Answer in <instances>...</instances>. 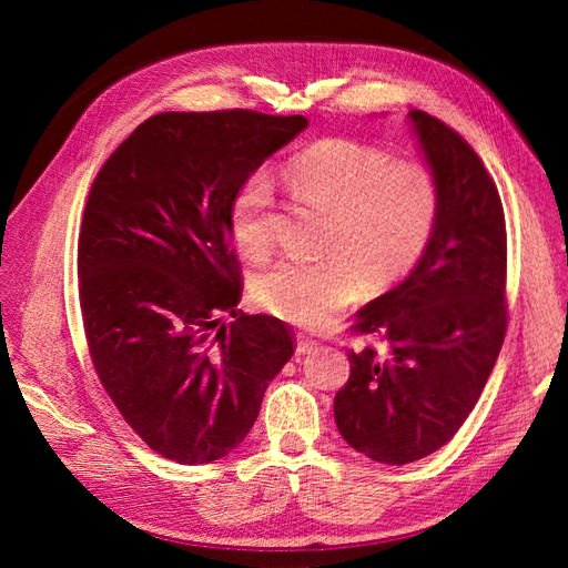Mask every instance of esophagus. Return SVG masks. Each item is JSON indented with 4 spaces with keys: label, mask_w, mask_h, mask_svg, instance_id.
Masks as SVG:
<instances>
[{
    "label": "esophagus",
    "mask_w": 568,
    "mask_h": 568,
    "mask_svg": "<svg viewBox=\"0 0 568 568\" xmlns=\"http://www.w3.org/2000/svg\"><path fill=\"white\" fill-rule=\"evenodd\" d=\"M317 342L312 339V336H305V334H297V348L295 352L297 354H312V352H317Z\"/></svg>",
    "instance_id": "obj_1"
}]
</instances>
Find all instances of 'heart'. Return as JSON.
Masks as SVG:
<instances>
[{"mask_svg": "<svg viewBox=\"0 0 568 568\" xmlns=\"http://www.w3.org/2000/svg\"><path fill=\"white\" fill-rule=\"evenodd\" d=\"M291 195L329 214L322 261L283 258L253 281L263 310L300 327H324L356 303L364 283L388 291L425 261L442 220V187L427 165L393 161L352 139H322L283 165ZM275 192L265 173L241 180L229 232L251 258L273 244Z\"/></svg>", "mask_w": 568, "mask_h": 568, "instance_id": "heart-1", "label": "heart"}]
</instances>
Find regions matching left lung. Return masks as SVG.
<instances>
[{"label": "left lung", "mask_w": 568, "mask_h": 568, "mask_svg": "<svg viewBox=\"0 0 568 568\" xmlns=\"http://www.w3.org/2000/svg\"><path fill=\"white\" fill-rule=\"evenodd\" d=\"M442 187V220L417 271L356 312L352 376L334 397L342 437L373 462L403 466L449 442L486 388L508 329V234L498 187L468 141L413 110Z\"/></svg>", "instance_id": "left-lung-1"}]
</instances>
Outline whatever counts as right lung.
<instances>
[{
	"instance_id": "obj_1",
	"label": "right lung",
	"mask_w": 568,
	"mask_h": 568,
	"mask_svg": "<svg viewBox=\"0 0 568 568\" xmlns=\"http://www.w3.org/2000/svg\"><path fill=\"white\" fill-rule=\"evenodd\" d=\"M305 126L300 114L163 112L94 178L78 239L84 339L126 425L171 462L236 449L295 354L285 322L236 310L229 202ZM224 311L234 323L219 324Z\"/></svg>"
}]
</instances>
